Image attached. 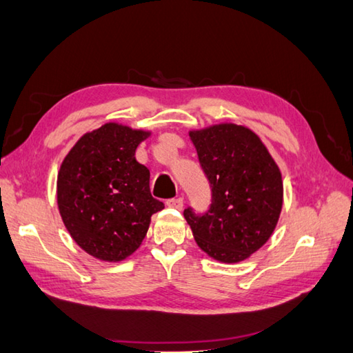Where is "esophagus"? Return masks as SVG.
<instances>
[{"label":"esophagus","mask_w":353,"mask_h":353,"mask_svg":"<svg viewBox=\"0 0 353 353\" xmlns=\"http://www.w3.org/2000/svg\"><path fill=\"white\" fill-rule=\"evenodd\" d=\"M166 205H168V207H171V208L182 210V208H183V199H182V197L170 199V201H166Z\"/></svg>","instance_id":"esophagus-1"}]
</instances>
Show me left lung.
Masks as SVG:
<instances>
[{
    "instance_id": "obj_1",
    "label": "left lung",
    "mask_w": 353,
    "mask_h": 353,
    "mask_svg": "<svg viewBox=\"0 0 353 353\" xmlns=\"http://www.w3.org/2000/svg\"><path fill=\"white\" fill-rule=\"evenodd\" d=\"M207 174L213 203L207 214L185 210L196 243L211 259L238 264L270 239L284 202L279 166L254 131L221 121L188 131Z\"/></svg>"
}]
</instances>
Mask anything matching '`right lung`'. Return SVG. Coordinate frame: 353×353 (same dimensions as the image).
Listing matches in <instances>:
<instances>
[{
    "label": "right lung",
    "mask_w": 353,
    "mask_h": 353,
    "mask_svg": "<svg viewBox=\"0 0 353 353\" xmlns=\"http://www.w3.org/2000/svg\"><path fill=\"white\" fill-rule=\"evenodd\" d=\"M151 136L108 121L77 140L60 166L57 203L70 238L92 258L120 262L136 252L151 216L165 205L151 196L150 170L136 160Z\"/></svg>",
    "instance_id": "obj_1"
}]
</instances>
